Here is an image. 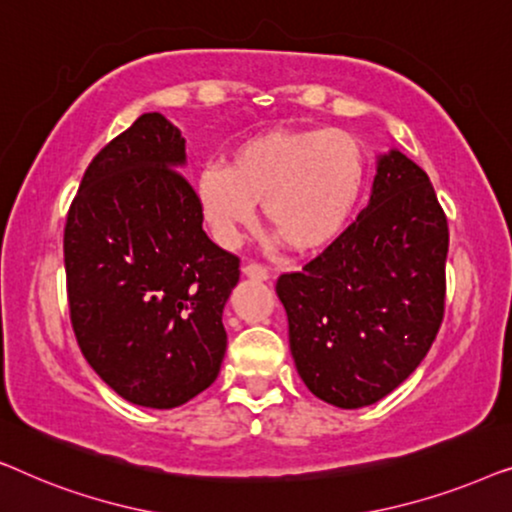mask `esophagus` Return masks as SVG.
<instances>
[{"label": "esophagus", "instance_id": "obj_1", "mask_svg": "<svg viewBox=\"0 0 512 512\" xmlns=\"http://www.w3.org/2000/svg\"><path fill=\"white\" fill-rule=\"evenodd\" d=\"M242 272H244V277L256 279V282H265V279L270 277L268 268H263V265H258V263H247V265H244V268H242Z\"/></svg>", "mask_w": 512, "mask_h": 512}]
</instances>
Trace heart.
<instances>
[{
	"label": "heart",
	"instance_id": "obj_1",
	"mask_svg": "<svg viewBox=\"0 0 512 512\" xmlns=\"http://www.w3.org/2000/svg\"><path fill=\"white\" fill-rule=\"evenodd\" d=\"M366 151L352 132L335 128L270 130L242 142L228 167L198 174L202 214L226 247L263 221L296 254L326 249L345 233L366 191Z\"/></svg>",
	"mask_w": 512,
	"mask_h": 512
}]
</instances>
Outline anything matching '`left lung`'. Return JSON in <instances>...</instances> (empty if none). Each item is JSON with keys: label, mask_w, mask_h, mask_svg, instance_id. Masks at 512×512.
Here are the masks:
<instances>
[{"label": "left lung", "mask_w": 512, "mask_h": 512, "mask_svg": "<svg viewBox=\"0 0 512 512\" xmlns=\"http://www.w3.org/2000/svg\"><path fill=\"white\" fill-rule=\"evenodd\" d=\"M447 244L426 172L401 151L380 156L368 207L275 286L293 361L314 396L366 408L408 380L443 324Z\"/></svg>", "instance_id": "8db88e82"}]
</instances>
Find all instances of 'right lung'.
Segmentation results:
<instances>
[{
  "label": "right lung",
  "mask_w": 512,
  "mask_h": 512,
  "mask_svg": "<svg viewBox=\"0 0 512 512\" xmlns=\"http://www.w3.org/2000/svg\"><path fill=\"white\" fill-rule=\"evenodd\" d=\"M184 163L179 128L142 114L88 165L65 223L76 342L118 396L156 410L216 380L223 305L240 279V258L202 230Z\"/></svg>",
  "instance_id": "obj_1"
}]
</instances>
